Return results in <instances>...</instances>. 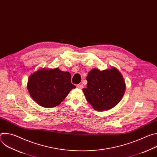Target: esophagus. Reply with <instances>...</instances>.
I'll return each instance as SVG.
<instances>
[{
  "label": "esophagus",
  "mask_w": 157,
  "mask_h": 157,
  "mask_svg": "<svg viewBox=\"0 0 157 157\" xmlns=\"http://www.w3.org/2000/svg\"><path fill=\"white\" fill-rule=\"evenodd\" d=\"M77 87L79 88V89H81L83 88V86H82V84H78V85H77Z\"/></svg>",
  "instance_id": "34e87169"
}]
</instances>
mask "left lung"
<instances>
[{
  "instance_id": "obj_1",
  "label": "left lung",
  "mask_w": 157,
  "mask_h": 157,
  "mask_svg": "<svg viewBox=\"0 0 157 157\" xmlns=\"http://www.w3.org/2000/svg\"><path fill=\"white\" fill-rule=\"evenodd\" d=\"M86 80L87 87L82 91L87 101L96 110L113 108L119 103L125 93L124 79L115 67L103 71L94 68L88 73Z\"/></svg>"
}]
</instances>
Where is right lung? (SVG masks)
<instances>
[{
	"label": "right lung",
	"instance_id": "obj_1",
	"mask_svg": "<svg viewBox=\"0 0 157 157\" xmlns=\"http://www.w3.org/2000/svg\"><path fill=\"white\" fill-rule=\"evenodd\" d=\"M71 74L58 68H41L28 79L27 89L32 98L40 106L52 108L60 104L76 86L71 82Z\"/></svg>",
	"mask_w": 157,
	"mask_h": 157
}]
</instances>
